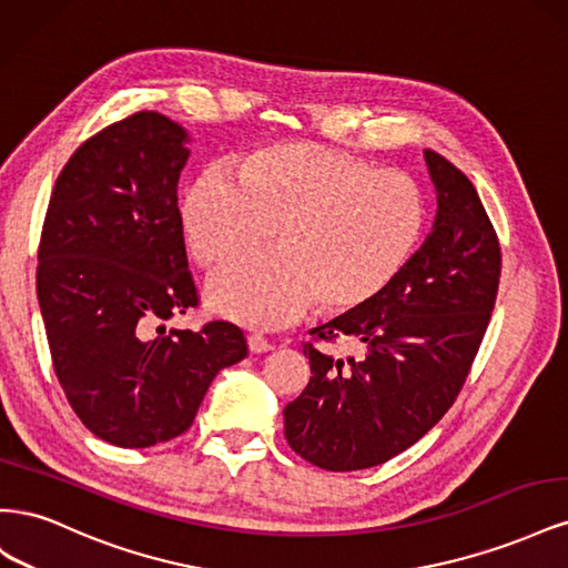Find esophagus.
<instances>
[{
	"instance_id": "1",
	"label": "esophagus",
	"mask_w": 568,
	"mask_h": 568,
	"mask_svg": "<svg viewBox=\"0 0 568 568\" xmlns=\"http://www.w3.org/2000/svg\"><path fill=\"white\" fill-rule=\"evenodd\" d=\"M274 346L272 343L265 338V336H261V334H251L248 336V351L251 353H267V351H272Z\"/></svg>"
}]
</instances>
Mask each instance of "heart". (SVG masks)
Listing matches in <instances>:
<instances>
[{
  "label": "heart",
  "mask_w": 568,
  "mask_h": 568,
  "mask_svg": "<svg viewBox=\"0 0 568 568\" xmlns=\"http://www.w3.org/2000/svg\"><path fill=\"white\" fill-rule=\"evenodd\" d=\"M186 246L205 267L220 315L255 329L288 324L315 301L351 313L398 277L419 244L424 196L400 170H376L346 151L311 142L272 144L203 173L182 201Z\"/></svg>",
  "instance_id": "heart-1"
}]
</instances>
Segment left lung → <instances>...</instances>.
Here are the masks:
<instances>
[{
  "label": "left lung",
  "mask_w": 568,
  "mask_h": 568,
  "mask_svg": "<svg viewBox=\"0 0 568 568\" xmlns=\"http://www.w3.org/2000/svg\"><path fill=\"white\" fill-rule=\"evenodd\" d=\"M438 211L426 242L379 296L311 332L348 337L336 358L303 343L311 382L284 407V436L326 471L384 464L440 422L488 329L500 284V242L467 175L424 151Z\"/></svg>",
  "instance_id": "8db88e82"
}]
</instances>
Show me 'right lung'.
I'll return each instance as SVG.
<instances>
[{
    "label": "right lung",
    "instance_id": "right-lung-1",
    "mask_svg": "<svg viewBox=\"0 0 568 568\" xmlns=\"http://www.w3.org/2000/svg\"><path fill=\"white\" fill-rule=\"evenodd\" d=\"M186 142L156 111L97 132L63 165L42 227L51 363L80 422L120 448L184 434L215 374L248 353L232 322L165 332L199 305L178 209Z\"/></svg>",
    "mask_w": 568,
    "mask_h": 568
}]
</instances>
